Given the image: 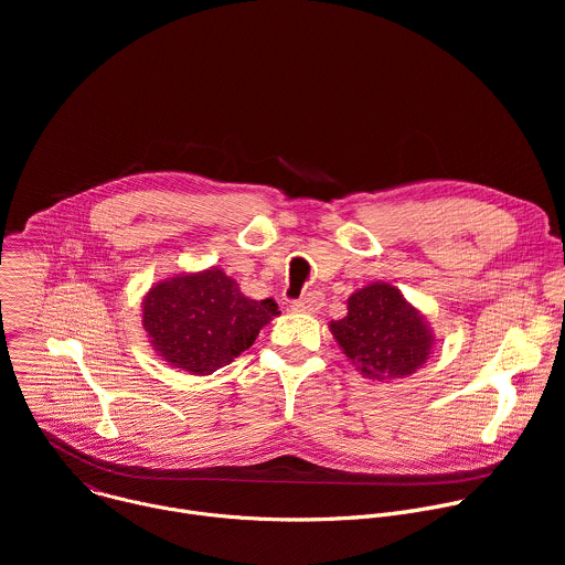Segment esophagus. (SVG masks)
Here are the masks:
<instances>
[{
  "mask_svg": "<svg viewBox=\"0 0 565 565\" xmlns=\"http://www.w3.org/2000/svg\"><path fill=\"white\" fill-rule=\"evenodd\" d=\"M321 306H324V295H321L319 290H312V292L303 295L301 299L292 301L295 312H317Z\"/></svg>",
  "mask_w": 565,
  "mask_h": 565,
  "instance_id": "34e87169",
  "label": "esophagus"
}]
</instances>
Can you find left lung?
<instances>
[{"instance_id":"1","label":"left lung","mask_w":565,"mask_h":565,"mask_svg":"<svg viewBox=\"0 0 565 565\" xmlns=\"http://www.w3.org/2000/svg\"><path fill=\"white\" fill-rule=\"evenodd\" d=\"M347 317L329 324L355 369L377 382L409 377L431 355L434 331L395 286L373 281L347 301Z\"/></svg>"}]
</instances>
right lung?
Returning a JSON list of instances; mask_svg holds the SVG:
<instances>
[{"mask_svg":"<svg viewBox=\"0 0 565 565\" xmlns=\"http://www.w3.org/2000/svg\"><path fill=\"white\" fill-rule=\"evenodd\" d=\"M277 315L273 299L246 297L216 266L158 281L142 299V329L156 355L192 375L230 364Z\"/></svg>","mask_w":565,"mask_h":565,"instance_id":"1","label":"right lung"}]
</instances>
